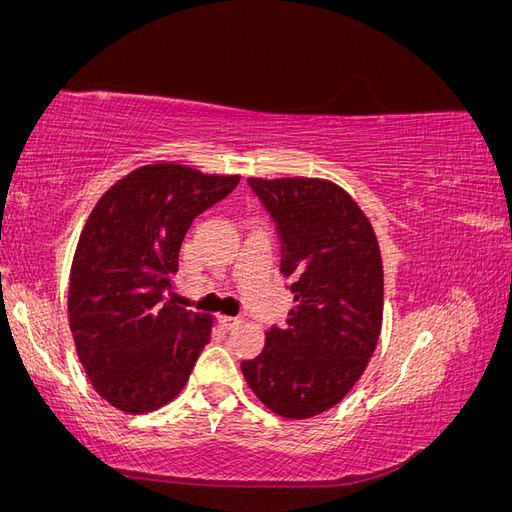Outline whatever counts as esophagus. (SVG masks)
<instances>
[{"mask_svg":"<svg viewBox=\"0 0 512 512\" xmlns=\"http://www.w3.org/2000/svg\"><path fill=\"white\" fill-rule=\"evenodd\" d=\"M220 324H222V327H224L226 331H230V329L239 327L241 318H235V316H220Z\"/></svg>","mask_w":512,"mask_h":512,"instance_id":"1","label":"esophagus"}]
</instances>
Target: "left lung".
<instances>
[{"mask_svg": "<svg viewBox=\"0 0 512 512\" xmlns=\"http://www.w3.org/2000/svg\"><path fill=\"white\" fill-rule=\"evenodd\" d=\"M282 232L294 307L241 371L271 412L303 421L342 401L378 346L384 269L374 226L337 183L250 177Z\"/></svg>", "mask_w": 512, "mask_h": 512, "instance_id": "obj_1", "label": "left lung"}]
</instances>
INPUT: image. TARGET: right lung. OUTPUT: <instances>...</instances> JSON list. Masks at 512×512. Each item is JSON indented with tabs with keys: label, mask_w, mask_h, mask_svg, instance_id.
<instances>
[{
	"label": "right lung",
	"mask_w": 512,
	"mask_h": 512,
	"mask_svg": "<svg viewBox=\"0 0 512 512\" xmlns=\"http://www.w3.org/2000/svg\"><path fill=\"white\" fill-rule=\"evenodd\" d=\"M239 181L175 162L147 164L91 209L70 269L68 322L91 386L113 408L153 412L188 382L215 318L162 303V290L179 271L196 215Z\"/></svg>",
	"instance_id": "1"
}]
</instances>
